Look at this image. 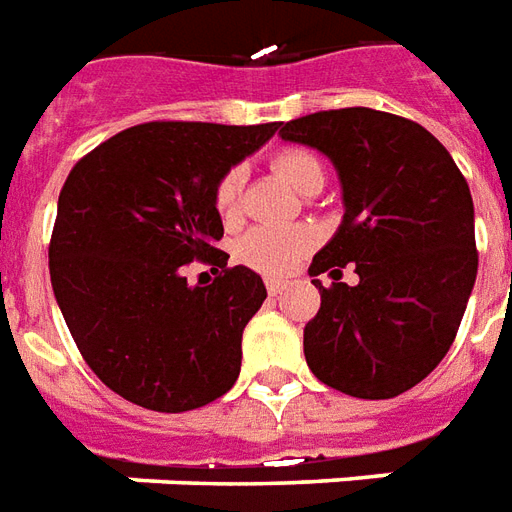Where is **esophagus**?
I'll return each mask as SVG.
<instances>
[{"instance_id":"1","label":"esophagus","mask_w":512,"mask_h":512,"mask_svg":"<svg viewBox=\"0 0 512 512\" xmlns=\"http://www.w3.org/2000/svg\"><path fill=\"white\" fill-rule=\"evenodd\" d=\"M267 292H270V295H273V297L284 295L286 284H284V281H281V278H267Z\"/></svg>"}]
</instances>
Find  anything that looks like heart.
Wrapping results in <instances>:
<instances>
[{
	"label": "heart",
	"mask_w": 512,
	"mask_h": 512,
	"mask_svg": "<svg viewBox=\"0 0 512 512\" xmlns=\"http://www.w3.org/2000/svg\"><path fill=\"white\" fill-rule=\"evenodd\" d=\"M273 168L300 195H311V192L322 190V184H325L322 162L306 148L278 151L273 159ZM242 184H245V176L239 168L226 170L215 184V212L226 226L239 217ZM314 245H317V231L311 226H259L250 228L248 234L239 239L237 259L253 270H259V273L284 275Z\"/></svg>",
	"instance_id": "1"
}]
</instances>
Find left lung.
<instances>
[{
	"label": "left lung",
	"mask_w": 512,
	"mask_h": 512,
	"mask_svg": "<svg viewBox=\"0 0 512 512\" xmlns=\"http://www.w3.org/2000/svg\"><path fill=\"white\" fill-rule=\"evenodd\" d=\"M278 134L325 154L342 184V223L308 270L336 281H311L322 303L303 331L308 369L350 397H397L449 353L474 289L469 184L433 134L391 112H314ZM347 263L355 287L338 281Z\"/></svg>",
	"instance_id": "1"
}]
</instances>
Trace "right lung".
Returning a JSON list of instances; mask_svg holds the SVG:
<instances>
[{"label": "right lung", "instance_id": "right-lung-1", "mask_svg": "<svg viewBox=\"0 0 512 512\" xmlns=\"http://www.w3.org/2000/svg\"><path fill=\"white\" fill-rule=\"evenodd\" d=\"M278 132V123L154 121L79 159L57 201L49 275L88 366L123 400L181 413L223 397L239 378L242 331L267 289L217 250L220 176ZM223 266L190 287L180 264Z\"/></svg>", "mask_w": 512, "mask_h": 512}]
</instances>
